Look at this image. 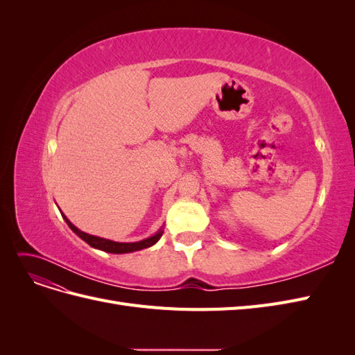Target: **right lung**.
Returning a JSON list of instances; mask_svg holds the SVG:
<instances>
[{
    "label": "right lung",
    "instance_id": "obj_1",
    "mask_svg": "<svg viewBox=\"0 0 355 355\" xmlns=\"http://www.w3.org/2000/svg\"><path fill=\"white\" fill-rule=\"evenodd\" d=\"M63 219L67 220L68 227L75 234H77L80 239H83L85 243L94 247V249H99V250L108 252V253H130V252H136V250H142V249H146V247L154 245L161 239V235H163V231H158L155 235H153V237H149L142 241H137V243H116V241L105 240L101 237H94V235H90V234H85V232L80 231L77 227H73V225L67 219V216H63Z\"/></svg>",
    "mask_w": 355,
    "mask_h": 355
}]
</instances>
